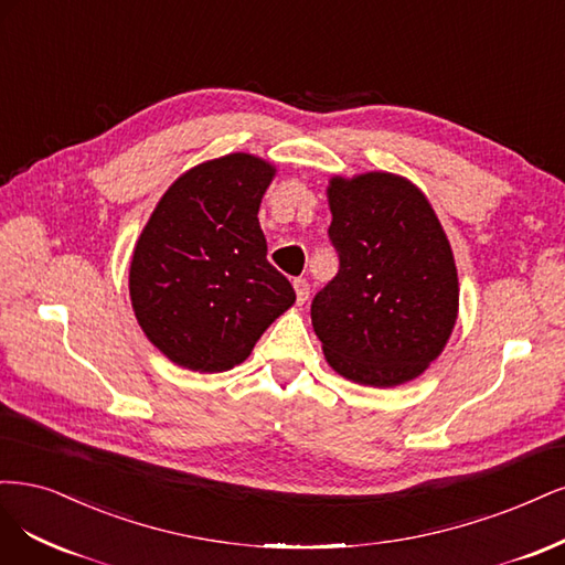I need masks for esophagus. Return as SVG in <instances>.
Returning a JSON list of instances; mask_svg holds the SVG:
<instances>
[{
	"mask_svg": "<svg viewBox=\"0 0 565 565\" xmlns=\"http://www.w3.org/2000/svg\"><path fill=\"white\" fill-rule=\"evenodd\" d=\"M294 288H296L298 302L302 305V302L309 298V284H307V279H296V281H294Z\"/></svg>",
	"mask_w": 565,
	"mask_h": 565,
	"instance_id": "esophagus-1",
	"label": "esophagus"
}]
</instances>
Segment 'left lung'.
<instances>
[{"label": "left lung", "mask_w": 565, "mask_h": 565, "mask_svg": "<svg viewBox=\"0 0 565 565\" xmlns=\"http://www.w3.org/2000/svg\"><path fill=\"white\" fill-rule=\"evenodd\" d=\"M329 206L340 269L312 300L326 361L359 385H404L444 352L458 319L448 236L427 196L394 173L331 178Z\"/></svg>", "instance_id": "8db88e82"}]
</instances>
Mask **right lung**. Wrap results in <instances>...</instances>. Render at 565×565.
I'll return each mask as SVG.
<instances>
[{
	"label": "right lung",
	"mask_w": 565,
	"mask_h": 565,
	"mask_svg": "<svg viewBox=\"0 0 565 565\" xmlns=\"http://www.w3.org/2000/svg\"><path fill=\"white\" fill-rule=\"evenodd\" d=\"M277 169L234 152L163 192L134 248L129 294L142 333L173 363L223 373L242 363L296 290L267 263L258 223Z\"/></svg>",
	"instance_id": "1"
}]
</instances>
